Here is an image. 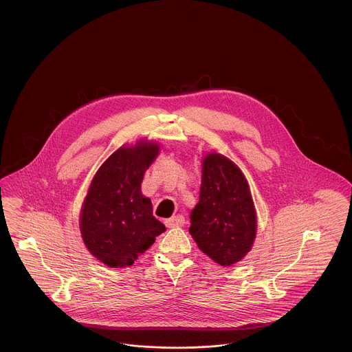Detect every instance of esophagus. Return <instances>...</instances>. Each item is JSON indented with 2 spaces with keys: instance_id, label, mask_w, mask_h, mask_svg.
Returning a JSON list of instances; mask_svg holds the SVG:
<instances>
[{
  "instance_id": "1",
  "label": "esophagus",
  "mask_w": 352,
  "mask_h": 352,
  "mask_svg": "<svg viewBox=\"0 0 352 352\" xmlns=\"http://www.w3.org/2000/svg\"><path fill=\"white\" fill-rule=\"evenodd\" d=\"M168 228H175V227H182L184 224V218L182 215H177L174 218L168 219L165 221Z\"/></svg>"
}]
</instances>
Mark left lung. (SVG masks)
Masks as SVG:
<instances>
[{
  "label": "left lung",
  "instance_id": "8db88e82",
  "mask_svg": "<svg viewBox=\"0 0 352 352\" xmlns=\"http://www.w3.org/2000/svg\"><path fill=\"white\" fill-rule=\"evenodd\" d=\"M190 223L188 232L201 251L219 265L230 267L251 250L257 221L250 186L227 157H204L199 203Z\"/></svg>",
  "mask_w": 352,
  "mask_h": 352
}]
</instances>
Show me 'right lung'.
I'll use <instances>...</instances> for the list:
<instances>
[{
    "instance_id": "1",
    "label": "right lung",
    "mask_w": 352,
    "mask_h": 352,
    "mask_svg": "<svg viewBox=\"0 0 352 352\" xmlns=\"http://www.w3.org/2000/svg\"><path fill=\"white\" fill-rule=\"evenodd\" d=\"M154 142H138L115 151L98 170L80 214L84 244L111 268L131 267L165 226L153 217L149 198L141 194L145 170L158 154Z\"/></svg>"
}]
</instances>
